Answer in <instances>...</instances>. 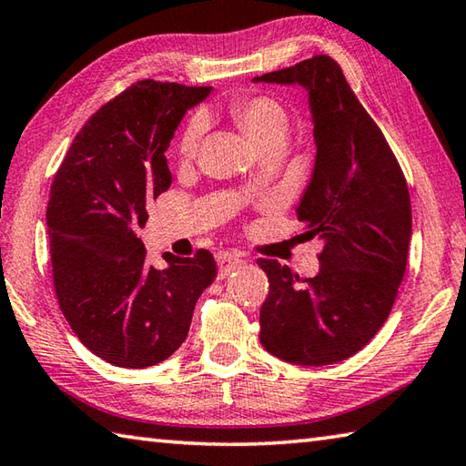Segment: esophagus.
I'll return each mask as SVG.
<instances>
[{
    "label": "esophagus",
    "instance_id": "1",
    "mask_svg": "<svg viewBox=\"0 0 466 466\" xmlns=\"http://www.w3.org/2000/svg\"><path fill=\"white\" fill-rule=\"evenodd\" d=\"M215 258L218 263V276L221 278H227L233 269H237L243 263L241 256L237 251H218Z\"/></svg>",
    "mask_w": 466,
    "mask_h": 466
}]
</instances>
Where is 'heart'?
Returning <instances> with one entry per match:
<instances>
[{"label":"heart","mask_w":466,"mask_h":466,"mask_svg":"<svg viewBox=\"0 0 466 466\" xmlns=\"http://www.w3.org/2000/svg\"><path fill=\"white\" fill-rule=\"evenodd\" d=\"M229 116L258 150H263L271 144H284L289 131V119L282 103L268 95L239 96V99L231 101ZM205 126L203 116H192L188 124L184 126L178 139V156L182 160H190L197 154L205 134Z\"/></svg>","instance_id":"heart-1"}]
</instances>
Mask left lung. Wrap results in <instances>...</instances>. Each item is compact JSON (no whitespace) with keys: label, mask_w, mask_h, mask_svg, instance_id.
Returning a JSON list of instances; mask_svg holds the SVG:
<instances>
[{"label":"left lung","mask_w":466,"mask_h":466,"mask_svg":"<svg viewBox=\"0 0 466 466\" xmlns=\"http://www.w3.org/2000/svg\"><path fill=\"white\" fill-rule=\"evenodd\" d=\"M253 81L309 91L316 164L296 215L309 229L306 237L324 241L314 278L300 279L276 259H258L269 279L259 340L288 363L345 361L388 320L406 274L408 184L337 60L316 55Z\"/></svg>","instance_id":"obj_1"}]
</instances>
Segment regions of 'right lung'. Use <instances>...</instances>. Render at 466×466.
I'll list each match as a JSON object with an SVG mask.
<instances>
[{"instance_id":"right-lung-1","label":"right lung","mask_w":466,"mask_h":466,"mask_svg":"<svg viewBox=\"0 0 466 466\" xmlns=\"http://www.w3.org/2000/svg\"><path fill=\"white\" fill-rule=\"evenodd\" d=\"M210 86L146 78L105 103L81 127L55 174L46 208L52 282L83 345L116 367L144 370L168 359L188 335L213 253L168 256L147 266L137 237L147 207L170 188V139Z\"/></svg>"}]
</instances>
